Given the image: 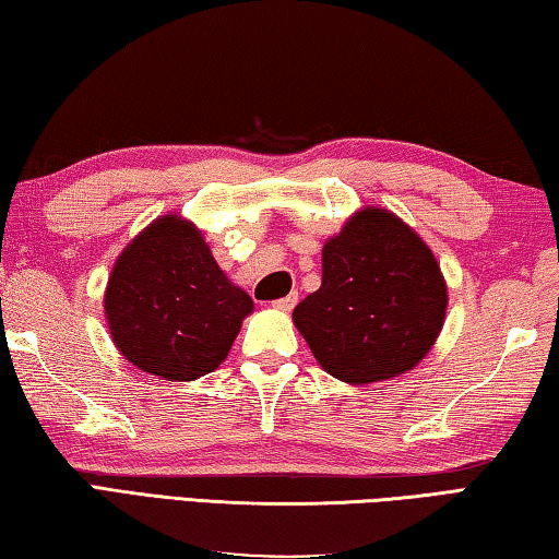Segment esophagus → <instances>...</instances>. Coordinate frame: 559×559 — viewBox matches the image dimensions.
Returning <instances> with one entry per match:
<instances>
[{
	"instance_id": "34e87169",
	"label": "esophagus",
	"mask_w": 559,
	"mask_h": 559,
	"mask_svg": "<svg viewBox=\"0 0 559 559\" xmlns=\"http://www.w3.org/2000/svg\"><path fill=\"white\" fill-rule=\"evenodd\" d=\"M295 305H297V292H292V295H287V297H282V299H277V301H272V307L277 309V311H292L295 309Z\"/></svg>"
}]
</instances>
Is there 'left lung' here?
I'll return each mask as SVG.
<instances>
[{
	"label": "left lung",
	"mask_w": 559,
	"mask_h": 559,
	"mask_svg": "<svg viewBox=\"0 0 559 559\" xmlns=\"http://www.w3.org/2000/svg\"><path fill=\"white\" fill-rule=\"evenodd\" d=\"M449 292L415 228L366 205L321 250V287L301 299L295 326L329 376L368 385L409 373L437 344Z\"/></svg>",
	"instance_id": "left-lung-1"
}]
</instances>
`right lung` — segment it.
Returning a JSON list of instances; mask_svg holds the SVG:
<instances>
[{"label":"right lung","mask_w":559,"mask_h":559,"mask_svg":"<svg viewBox=\"0 0 559 559\" xmlns=\"http://www.w3.org/2000/svg\"><path fill=\"white\" fill-rule=\"evenodd\" d=\"M115 348L162 380L213 373L252 314V299L213 260L201 228L166 213L124 245L105 287Z\"/></svg>","instance_id":"obj_1"}]
</instances>
